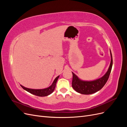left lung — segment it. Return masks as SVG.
<instances>
[{
  "label": "left lung",
  "instance_id": "1",
  "mask_svg": "<svg viewBox=\"0 0 127 127\" xmlns=\"http://www.w3.org/2000/svg\"><path fill=\"white\" fill-rule=\"evenodd\" d=\"M110 52L111 60L110 67L106 74L101 78L94 80V81H83L79 79L74 73L72 72V87L77 92L86 95L93 94L100 90L104 86L109 79L113 64L112 56L111 51Z\"/></svg>",
  "mask_w": 127,
  "mask_h": 127
}]
</instances>
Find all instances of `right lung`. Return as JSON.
I'll return each mask as SVG.
<instances>
[{
	"mask_svg": "<svg viewBox=\"0 0 127 127\" xmlns=\"http://www.w3.org/2000/svg\"><path fill=\"white\" fill-rule=\"evenodd\" d=\"M59 76L55 78V79L54 80V81H53L52 84L50 86L47 88H44V89H41V90L31 89V88H26L22 85L21 86L24 90L28 91V92H29V93H31L33 95L38 96H41V97L46 96H48L50 94H51L52 92L54 91L55 88L56 87V83L57 82L58 79L59 78Z\"/></svg>",
	"mask_w": 127,
	"mask_h": 127,
	"instance_id": "add662e5",
	"label": "right lung"
}]
</instances>
